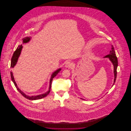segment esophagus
Wrapping results in <instances>:
<instances>
[{
    "label": "esophagus",
    "mask_w": 131,
    "mask_h": 131,
    "mask_svg": "<svg viewBox=\"0 0 131 131\" xmlns=\"http://www.w3.org/2000/svg\"><path fill=\"white\" fill-rule=\"evenodd\" d=\"M72 63L70 61H67L65 63V67L66 68H71L72 67Z\"/></svg>",
    "instance_id": "esophagus-1"
}]
</instances>
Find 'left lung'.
Listing matches in <instances>:
<instances>
[{
  "label": "left lung",
  "instance_id": "8db88e82",
  "mask_svg": "<svg viewBox=\"0 0 131 131\" xmlns=\"http://www.w3.org/2000/svg\"><path fill=\"white\" fill-rule=\"evenodd\" d=\"M104 58H108L110 61L112 62V64L114 67V82L112 86L114 85L116 79V76H117V68L118 66V60H117V58L115 54V50H114V48L113 46L112 45V48L111 49V50L110 51V54L106 55V56H105Z\"/></svg>",
  "mask_w": 131,
  "mask_h": 131
}]
</instances>
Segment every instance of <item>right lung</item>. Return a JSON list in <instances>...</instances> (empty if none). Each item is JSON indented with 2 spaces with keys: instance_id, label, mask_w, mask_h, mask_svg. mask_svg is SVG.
Instances as JSON below:
<instances>
[{
  "instance_id": "obj_1",
  "label": "right lung",
  "mask_w": 131,
  "mask_h": 131,
  "mask_svg": "<svg viewBox=\"0 0 131 131\" xmlns=\"http://www.w3.org/2000/svg\"><path fill=\"white\" fill-rule=\"evenodd\" d=\"M31 37H26L24 39H23V44H25V43H27L28 42H29V41L31 39ZM23 49V46L22 45H19L18 46V47L17 48V49L15 51V52L13 53L12 57L11 58V68H13L14 67V66L16 65L18 58H19V56L20 54L21 53V51ZM61 69L59 68L57 69L56 71H54L51 75V78L50 79V86H49V90L46 92L45 93L42 94H40L39 95H37V96H28L27 95H26L24 92H23L21 90H20V89L19 88V87H18L17 84L16 82V81H15L14 76L13 75L12 72H11L10 74H11V79L13 82H14L15 86L17 88V89L19 91V92L24 97H25V98L30 100H38V99H40L42 98H43L44 97H45L46 96H47L50 93V88H51V82L52 81L53 79L56 76V75L58 74V73L61 71Z\"/></svg>"
}]
</instances>
